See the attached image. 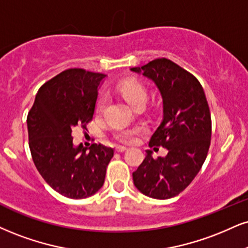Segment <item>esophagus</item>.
<instances>
[{
    "instance_id": "34e87169",
    "label": "esophagus",
    "mask_w": 248,
    "mask_h": 248,
    "mask_svg": "<svg viewBox=\"0 0 248 248\" xmlns=\"http://www.w3.org/2000/svg\"><path fill=\"white\" fill-rule=\"evenodd\" d=\"M127 148L124 147V145H118V147L115 148V151L116 153H124V151H126Z\"/></svg>"
}]
</instances>
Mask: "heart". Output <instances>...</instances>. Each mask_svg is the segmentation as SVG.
<instances>
[{"label": "heart", "instance_id": "1", "mask_svg": "<svg viewBox=\"0 0 248 248\" xmlns=\"http://www.w3.org/2000/svg\"><path fill=\"white\" fill-rule=\"evenodd\" d=\"M118 91L122 97L124 98V100L128 104H130L133 107L139 105V104L147 103L148 99V90L142 83L137 82V80H126V82L121 83L118 86ZM106 104V98L101 97L98 100L97 106H95V112L99 114L103 112L104 107ZM140 129H121L115 132L114 137L118 140L119 142L122 143H133L136 141V137L139 135Z\"/></svg>", "mask_w": 248, "mask_h": 248}]
</instances>
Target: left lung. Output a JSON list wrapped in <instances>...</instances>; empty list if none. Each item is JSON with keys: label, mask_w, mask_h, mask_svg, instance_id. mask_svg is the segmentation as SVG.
<instances>
[{"label": "left lung", "mask_w": 248, "mask_h": 248, "mask_svg": "<svg viewBox=\"0 0 248 248\" xmlns=\"http://www.w3.org/2000/svg\"><path fill=\"white\" fill-rule=\"evenodd\" d=\"M153 79L163 98V121L149 147L168 149L165 157L144 160L133 172L134 185L149 198H174L189 186L203 165L211 140V116L203 88L195 76L171 60L155 59L130 69Z\"/></svg>", "instance_id": "1"}]
</instances>
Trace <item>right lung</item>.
Listing matches in <instances>:
<instances>
[{
  "label": "right lung",
  "mask_w": 248,
  "mask_h": 248,
  "mask_svg": "<svg viewBox=\"0 0 248 248\" xmlns=\"http://www.w3.org/2000/svg\"><path fill=\"white\" fill-rule=\"evenodd\" d=\"M106 75L67 69L40 86L28 114L29 147L44 180L69 199H85L101 188L112 148L73 144L71 132L86 129L94 113L98 88Z\"/></svg>",
  "instance_id": "obj_1"
}]
</instances>
